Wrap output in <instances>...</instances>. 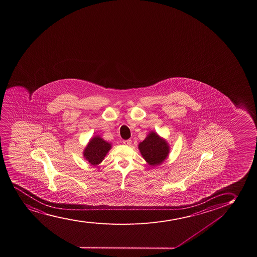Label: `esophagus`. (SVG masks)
Instances as JSON below:
<instances>
[{
	"instance_id": "obj_1",
	"label": "esophagus",
	"mask_w": 257,
	"mask_h": 257,
	"mask_svg": "<svg viewBox=\"0 0 257 257\" xmlns=\"http://www.w3.org/2000/svg\"><path fill=\"white\" fill-rule=\"evenodd\" d=\"M122 143H123L124 145H130L132 143V141L131 140H126V141H123Z\"/></svg>"
}]
</instances>
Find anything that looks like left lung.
<instances>
[{
    "mask_svg": "<svg viewBox=\"0 0 257 257\" xmlns=\"http://www.w3.org/2000/svg\"><path fill=\"white\" fill-rule=\"evenodd\" d=\"M138 149L148 164L152 167L161 165L168 157L170 146L155 131H150L145 140L139 143Z\"/></svg>",
    "mask_w": 257,
    "mask_h": 257,
    "instance_id": "obj_1",
    "label": "left lung"
}]
</instances>
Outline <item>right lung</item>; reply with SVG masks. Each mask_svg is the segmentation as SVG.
<instances>
[{
    "instance_id": "1",
    "label": "right lung",
    "mask_w": 257,
    "mask_h": 257,
    "mask_svg": "<svg viewBox=\"0 0 257 257\" xmlns=\"http://www.w3.org/2000/svg\"><path fill=\"white\" fill-rule=\"evenodd\" d=\"M111 147V143L106 142L102 137L94 136L84 149L83 156L91 166H97L104 160Z\"/></svg>"
}]
</instances>
